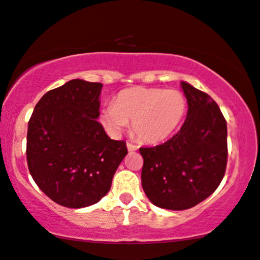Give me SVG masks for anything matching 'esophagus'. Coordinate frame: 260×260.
<instances>
[{
    "label": "esophagus",
    "mask_w": 260,
    "mask_h": 260,
    "mask_svg": "<svg viewBox=\"0 0 260 260\" xmlns=\"http://www.w3.org/2000/svg\"><path fill=\"white\" fill-rule=\"evenodd\" d=\"M127 149L129 152L137 151V150H138V146L134 145V144H132V143H127Z\"/></svg>",
    "instance_id": "34e87169"
}]
</instances>
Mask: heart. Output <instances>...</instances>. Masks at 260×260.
Masks as SVG:
<instances>
[{"instance_id": "obj_1", "label": "heart", "mask_w": 260, "mask_h": 260, "mask_svg": "<svg viewBox=\"0 0 260 260\" xmlns=\"http://www.w3.org/2000/svg\"><path fill=\"white\" fill-rule=\"evenodd\" d=\"M187 109L186 98L177 89L136 87L122 90L102 111V123L109 133L118 134L132 121L139 139L157 143L180 126Z\"/></svg>"}]
</instances>
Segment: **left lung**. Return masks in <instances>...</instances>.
Returning a JSON list of instances; mask_svg holds the SVG:
<instances>
[{
    "instance_id": "left-lung-1",
    "label": "left lung",
    "mask_w": 260,
    "mask_h": 260,
    "mask_svg": "<svg viewBox=\"0 0 260 260\" xmlns=\"http://www.w3.org/2000/svg\"><path fill=\"white\" fill-rule=\"evenodd\" d=\"M187 102L184 124L161 145L140 148L142 186L160 208L183 211L212 195L223 179L228 160L226 121L208 94L181 81Z\"/></svg>"
}]
</instances>
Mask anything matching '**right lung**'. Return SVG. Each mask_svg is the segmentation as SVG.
Masks as SVG:
<instances>
[{
    "label": "right lung",
    "mask_w": 260,
    "mask_h": 260,
    "mask_svg": "<svg viewBox=\"0 0 260 260\" xmlns=\"http://www.w3.org/2000/svg\"><path fill=\"white\" fill-rule=\"evenodd\" d=\"M103 84L75 79L47 92L27 126L26 158L37 186L69 208L99 202L127 155L96 121Z\"/></svg>",
    "instance_id": "add662e5"
}]
</instances>
